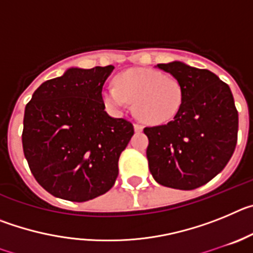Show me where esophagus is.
<instances>
[{
  "label": "esophagus",
  "instance_id": "esophagus-1",
  "mask_svg": "<svg viewBox=\"0 0 253 253\" xmlns=\"http://www.w3.org/2000/svg\"><path fill=\"white\" fill-rule=\"evenodd\" d=\"M134 130L139 133V131L143 130V125L139 124V123H134Z\"/></svg>",
  "mask_w": 253,
  "mask_h": 253
}]
</instances>
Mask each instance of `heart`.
Masks as SVG:
<instances>
[{"instance_id": "1", "label": "heart", "mask_w": 253, "mask_h": 253, "mask_svg": "<svg viewBox=\"0 0 253 253\" xmlns=\"http://www.w3.org/2000/svg\"><path fill=\"white\" fill-rule=\"evenodd\" d=\"M115 87H107L102 99L113 110H120L133 102L134 114L152 125L169 123L180 110L184 90L180 82L160 71L131 68L119 73Z\"/></svg>"}]
</instances>
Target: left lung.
Returning a JSON list of instances; mask_svg holds the SVG:
<instances>
[{"label": "left lung", "mask_w": 253, "mask_h": 253, "mask_svg": "<svg viewBox=\"0 0 253 253\" xmlns=\"http://www.w3.org/2000/svg\"><path fill=\"white\" fill-rule=\"evenodd\" d=\"M182 86L180 110L165 125L144 128L147 158L158 184L194 190L222 171L236 149L238 111L225 82L208 69L180 62L157 64Z\"/></svg>", "instance_id": "1"}]
</instances>
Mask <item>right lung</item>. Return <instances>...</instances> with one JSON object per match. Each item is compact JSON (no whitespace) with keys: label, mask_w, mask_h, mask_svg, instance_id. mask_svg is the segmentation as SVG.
<instances>
[{"label":"right lung","mask_w":253,"mask_h":253,"mask_svg":"<svg viewBox=\"0 0 253 253\" xmlns=\"http://www.w3.org/2000/svg\"><path fill=\"white\" fill-rule=\"evenodd\" d=\"M113 69L69 68L26 104L22 149L38 184L53 196L82 203L115 184L134 126L105 111L102 86Z\"/></svg>","instance_id":"1"}]
</instances>
